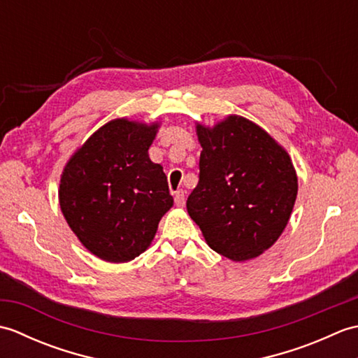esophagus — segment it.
Masks as SVG:
<instances>
[{"instance_id": "esophagus-1", "label": "esophagus", "mask_w": 358, "mask_h": 358, "mask_svg": "<svg viewBox=\"0 0 358 358\" xmlns=\"http://www.w3.org/2000/svg\"><path fill=\"white\" fill-rule=\"evenodd\" d=\"M173 200H175V206H178V208H183L185 204H186V199H185V191H177V192H175Z\"/></svg>"}]
</instances>
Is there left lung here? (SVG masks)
<instances>
[{
  "instance_id": "8db88e82",
  "label": "left lung",
  "mask_w": 358,
  "mask_h": 358,
  "mask_svg": "<svg viewBox=\"0 0 358 358\" xmlns=\"http://www.w3.org/2000/svg\"><path fill=\"white\" fill-rule=\"evenodd\" d=\"M200 180L189 195V215L208 246L232 262L268 250L291 218L299 180L287 150L263 127L227 115L196 123Z\"/></svg>"
}]
</instances>
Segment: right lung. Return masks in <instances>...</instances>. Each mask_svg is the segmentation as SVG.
I'll return each mask as SVG.
<instances>
[{"mask_svg":"<svg viewBox=\"0 0 358 358\" xmlns=\"http://www.w3.org/2000/svg\"><path fill=\"white\" fill-rule=\"evenodd\" d=\"M159 121L115 118L67 159L58 201L72 232L90 254L126 263L146 250L173 206L163 166L149 158Z\"/></svg>","mask_w":358,"mask_h":358,"instance_id":"obj_1","label":"right lung"}]
</instances>
